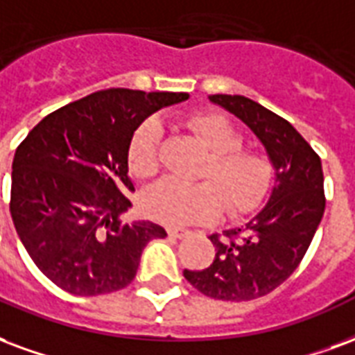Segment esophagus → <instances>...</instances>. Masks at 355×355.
Listing matches in <instances>:
<instances>
[{
  "mask_svg": "<svg viewBox=\"0 0 355 355\" xmlns=\"http://www.w3.org/2000/svg\"><path fill=\"white\" fill-rule=\"evenodd\" d=\"M188 233H190V231L182 230V227H167V235H169V237L182 239V237H186Z\"/></svg>",
  "mask_w": 355,
  "mask_h": 355,
  "instance_id": "1",
  "label": "esophagus"
}]
</instances>
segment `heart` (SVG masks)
I'll return each mask as SVG.
<instances>
[{
    "label": "heart",
    "mask_w": 355,
    "mask_h": 355,
    "mask_svg": "<svg viewBox=\"0 0 355 355\" xmlns=\"http://www.w3.org/2000/svg\"><path fill=\"white\" fill-rule=\"evenodd\" d=\"M188 130L211 152L199 175L211 182L184 184L175 178H164L144 191V212L162 224L186 225L212 220L222 209L231 216L252 211L271 184V157L261 150L241 146L243 135L220 114H196L188 120ZM159 143L162 125L156 120H146L133 133L128 164L135 177L156 175Z\"/></svg>",
    "instance_id": "obj_1"
}]
</instances>
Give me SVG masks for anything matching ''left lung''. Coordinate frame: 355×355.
I'll list each match as a JSON object with an SVG mask.
<instances>
[{"label":"left lung","instance_id":"left-lung-1","mask_svg":"<svg viewBox=\"0 0 355 355\" xmlns=\"http://www.w3.org/2000/svg\"><path fill=\"white\" fill-rule=\"evenodd\" d=\"M248 125L275 169V186L263 209L235 230L211 235L216 256L207 269H184L196 290L222 301L263 297L297 269L322 222L324 171L311 144L293 125L244 96H209Z\"/></svg>","mask_w":355,"mask_h":355}]
</instances>
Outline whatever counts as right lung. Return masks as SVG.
Here are the masks:
<instances>
[{
    "label": "right lung",
    "instance_id": "add662e5",
    "mask_svg": "<svg viewBox=\"0 0 355 355\" xmlns=\"http://www.w3.org/2000/svg\"><path fill=\"white\" fill-rule=\"evenodd\" d=\"M184 92L111 88L44 116L15 152L10 216L44 277L73 295L131 284L144 246L164 239L148 220L125 224L133 191L128 150L144 118L188 99Z\"/></svg>",
    "mask_w": 355,
    "mask_h": 355
}]
</instances>
